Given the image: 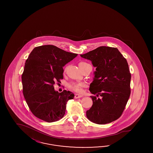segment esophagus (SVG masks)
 <instances>
[{
	"label": "esophagus",
	"instance_id": "34e87169",
	"mask_svg": "<svg viewBox=\"0 0 153 153\" xmlns=\"http://www.w3.org/2000/svg\"><path fill=\"white\" fill-rule=\"evenodd\" d=\"M83 96L81 95H79V94H75L74 95V98L75 99H78V98H80V97H82Z\"/></svg>",
	"mask_w": 153,
	"mask_h": 153
}]
</instances>
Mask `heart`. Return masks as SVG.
Listing matches in <instances>:
<instances>
[{"instance_id":"1","label":"heart","mask_w":153,"mask_h":153,"mask_svg":"<svg viewBox=\"0 0 153 153\" xmlns=\"http://www.w3.org/2000/svg\"><path fill=\"white\" fill-rule=\"evenodd\" d=\"M88 65L89 64L86 63V62H81V63H79V67H83L86 66ZM85 83H78V82H73V83H70L68 85L69 88L71 90H74L76 92H77V93L82 92V88H83V87H85Z\"/></svg>"}]
</instances>
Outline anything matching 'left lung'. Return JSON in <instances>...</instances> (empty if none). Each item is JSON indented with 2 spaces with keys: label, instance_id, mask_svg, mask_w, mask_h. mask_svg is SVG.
I'll list each match as a JSON object with an SVG mask.
<instances>
[{
  "label": "left lung",
  "instance_id": "obj_1",
  "mask_svg": "<svg viewBox=\"0 0 153 153\" xmlns=\"http://www.w3.org/2000/svg\"><path fill=\"white\" fill-rule=\"evenodd\" d=\"M80 56L91 60L96 67L89 88L95 96L90 97L93 104L86 111L88 118L99 125L117 120L131 94V75L126 59L117 48L109 46H100Z\"/></svg>",
  "mask_w": 153,
  "mask_h": 153
}]
</instances>
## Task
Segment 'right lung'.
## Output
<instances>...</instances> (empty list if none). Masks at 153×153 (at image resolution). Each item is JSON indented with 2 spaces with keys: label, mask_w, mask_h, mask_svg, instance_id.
<instances>
[{
  "label": "right lung",
  "mask_w": 153,
  "mask_h": 153,
  "mask_svg": "<svg viewBox=\"0 0 153 153\" xmlns=\"http://www.w3.org/2000/svg\"><path fill=\"white\" fill-rule=\"evenodd\" d=\"M77 55L52 45L37 46L31 52L22 74V90L30 111L38 118L51 123L65 116L67 102L74 94L66 90L58 93L53 85L63 79V67Z\"/></svg>",
  "instance_id": "add662e5"
}]
</instances>
